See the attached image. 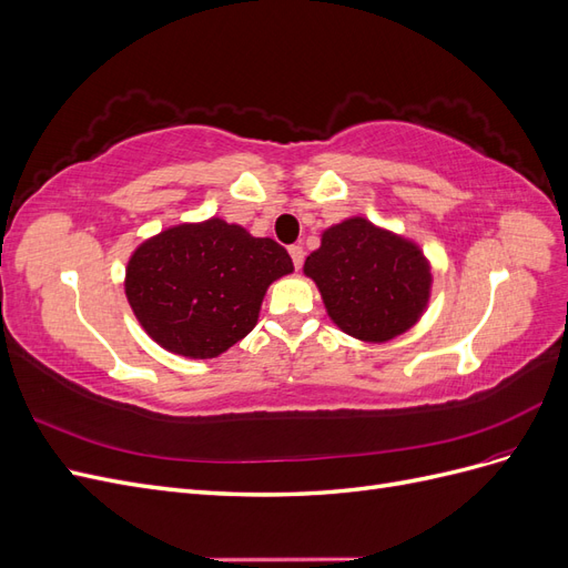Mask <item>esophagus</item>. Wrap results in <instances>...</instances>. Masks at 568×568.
<instances>
[{
    "label": "esophagus",
    "mask_w": 568,
    "mask_h": 568,
    "mask_svg": "<svg viewBox=\"0 0 568 568\" xmlns=\"http://www.w3.org/2000/svg\"><path fill=\"white\" fill-rule=\"evenodd\" d=\"M288 255H291V261H294V267L296 270H301V265H303V246H288Z\"/></svg>",
    "instance_id": "esophagus-1"
}]
</instances>
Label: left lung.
<instances>
[{"mask_svg": "<svg viewBox=\"0 0 568 568\" xmlns=\"http://www.w3.org/2000/svg\"><path fill=\"white\" fill-rule=\"evenodd\" d=\"M303 274L317 284L338 329L365 343H386L412 329L434 284L432 263L417 242L363 215L326 227Z\"/></svg>", "mask_w": 568, "mask_h": 568, "instance_id": "obj_1", "label": "left lung"}]
</instances>
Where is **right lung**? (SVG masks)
<instances>
[{"mask_svg": "<svg viewBox=\"0 0 568 568\" xmlns=\"http://www.w3.org/2000/svg\"><path fill=\"white\" fill-rule=\"evenodd\" d=\"M291 272L274 239L209 217L144 239L125 267V296L161 348L211 359L253 329L270 284Z\"/></svg>", "mask_w": 568, "mask_h": 568, "instance_id": "1", "label": "right lung"}]
</instances>
